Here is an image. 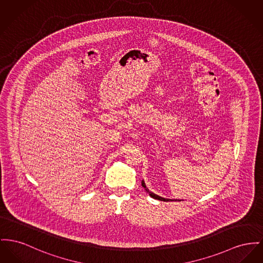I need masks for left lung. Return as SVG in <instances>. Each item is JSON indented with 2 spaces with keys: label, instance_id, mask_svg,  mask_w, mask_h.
Here are the masks:
<instances>
[{
  "label": "left lung",
  "instance_id": "left-lung-1",
  "mask_svg": "<svg viewBox=\"0 0 263 263\" xmlns=\"http://www.w3.org/2000/svg\"><path fill=\"white\" fill-rule=\"evenodd\" d=\"M141 185L145 189V191H146V193H148L152 197H154V198H156V199H158V200H162V201H168V200H172V199H166V198H163V197H160V196H158L157 194H155V193H151L146 187H145V184H144V182L142 181V183H141Z\"/></svg>",
  "mask_w": 263,
  "mask_h": 263
}]
</instances>
